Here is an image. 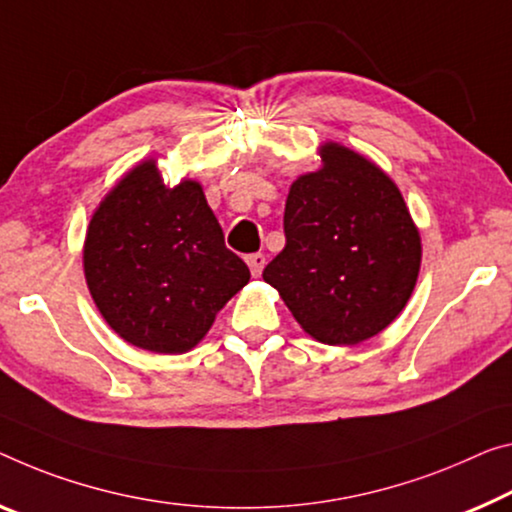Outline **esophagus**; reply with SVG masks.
<instances>
[{
  "instance_id": "1",
  "label": "esophagus",
  "mask_w": 512,
  "mask_h": 512,
  "mask_svg": "<svg viewBox=\"0 0 512 512\" xmlns=\"http://www.w3.org/2000/svg\"><path fill=\"white\" fill-rule=\"evenodd\" d=\"M247 265H249V270H251V274H254V277H261V272L265 267V254H249Z\"/></svg>"
}]
</instances>
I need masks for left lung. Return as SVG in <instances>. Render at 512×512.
Masks as SVG:
<instances>
[{
    "mask_svg": "<svg viewBox=\"0 0 512 512\" xmlns=\"http://www.w3.org/2000/svg\"><path fill=\"white\" fill-rule=\"evenodd\" d=\"M322 167L290 185L286 247L263 270L306 334L327 345L364 343L412 297L421 233L398 185L373 160L325 141Z\"/></svg>",
    "mask_w": 512,
    "mask_h": 512,
    "instance_id": "8db88e82",
    "label": "left lung"
}]
</instances>
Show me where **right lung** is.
I'll return each mask as SVG.
<instances>
[{
  "instance_id": "1",
  "label": "right lung",
  "mask_w": 512,
  "mask_h": 512,
  "mask_svg": "<svg viewBox=\"0 0 512 512\" xmlns=\"http://www.w3.org/2000/svg\"><path fill=\"white\" fill-rule=\"evenodd\" d=\"M82 261L107 325L157 355L199 345L249 281L245 261L224 245L199 180L164 185L155 157L125 171L93 210Z\"/></svg>"
}]
</instances>
